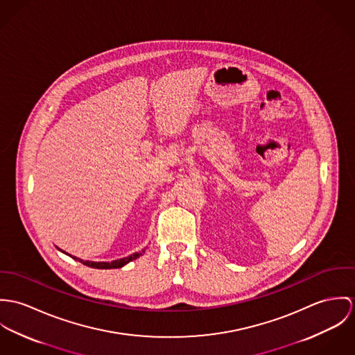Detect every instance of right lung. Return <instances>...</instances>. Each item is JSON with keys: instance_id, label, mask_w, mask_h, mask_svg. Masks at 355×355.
Wrapping results in <instances>:
<instances>
[{"instance_id": "1", "label": "right lung", "mask_w": 355, "mask_h": 355, "mask_svg": "<svg viewBox=\"0 0 355 355\" xmlns=\"http://www.w3.org/2000/svg\"><path fill=\"white\" fill-rule=\"evenodd\" d=\"M61 250V249H60ZM144 250L146 249H143L141 252H136V253H133V254H130V256H128V257H123V259H119V260H114V261H112V263H106V261H88V260H81V259H78V257H75V256H71L72 259H75V260H79L80 263H83L84 266H87V267H91V268H98V270H110V268H121V267H123L125 264H128L129 261H132V260H136L139 256H141L143 253H144ZM62 253H65L64 250H61ZM68 254V253H67Z\"/></svg>"}]
</instances>
